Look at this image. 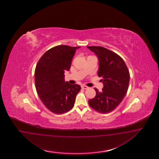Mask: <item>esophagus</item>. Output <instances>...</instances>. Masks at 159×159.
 <instances>
[{
	"mask_svg": "<svg viewBox=\"0 0 159 159\" xmlns=\"http://www.w3.org/2000/svg\"><path fill=\"white\" fill-rule=\"evenodd\" d=\"M81 87H82V89H89V87H88L86 86H84V85H82V86H81Z\"/></svg>",
	"mask_w": 159,
	"mask_h": 159,
	"instance_id": "34e87169",
	"label": "esophagus"
}]
</instances>
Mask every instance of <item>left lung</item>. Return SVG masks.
I'll return each mask as SVG.
<instances>
[{
	"instance_id": "8db88e82",
	"label": "left lung",
	"mask_w": 159,
	"mask_h": 159,
	"mask_svg": "<svg viewBox=\"0 0 159 159\" xmlns=\"http://www.w3.org/2000/svg\"><path fill=\"white\" fill-rule=\"evenodd\" d=\"M99 59L98 76L102 77L104 87L101 92L94 88L96 96L89 100L94 110L107 114L115 110L124 99L129 83L130 74L123 59L102 47H87Z\"/></svg>"
}]
</instances>
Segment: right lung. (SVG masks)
Listing matches in <instances>:
<instances>
[{
    "label": "right lung",
    "instance_id": "right-lung-1",
    "mask_svg": "<svg viewBox=\"0 0 159 159\" xmlns=\"http://www.w3.org/2000/svg\"><path fill=\"white\" fill-rule=\"evenodd\" d=\"M78 47L58 45L49 49L39 59L35 69V84L41 101L49 111L61 114L70 110L81 87L65 82Z\"/></svg>",
    "mask_w": 159,
    "mask_h": 159
}]
</instances>
